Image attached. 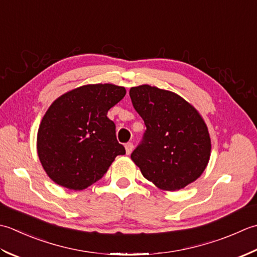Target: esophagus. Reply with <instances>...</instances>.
Segmentation results:
<instances>
[{"label":"esophagus","instance_id":"1","mask_svg":"<svg viewBox=\"0 0 257 257\" xmlns=\"http://www.w3.org/2000/svg\"><path fill=\"white\" fill-rule=\"evenodd\" d=\"M133 149H134V146H133V143H131V142H128V143H126V144H125V152H126V154H127V155H130L131 153H132V151H133Z\"/></svg>","mask_w":257,"mask_h":257}]
</instances>
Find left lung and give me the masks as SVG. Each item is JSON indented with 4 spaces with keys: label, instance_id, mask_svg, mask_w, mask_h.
<instances>
[{
    "label": "left lung",
    "instance_id": "left-lung-1",
    "mask_svg": "<svg viewBox=\"0 0 257 257\" xmlns=\"http://www.w3.org/2000/svg\"><path fill=\"white\" fill-rule=\"evenodd\" d=\"M133 106L146 131L131 154L146 180L162 191H177L202 175L211 138L202 115L179 94L143 84L131 87Z\"/></svg>",
    "mask_w": 257,
    "mask_h": 257
}]
</instances>
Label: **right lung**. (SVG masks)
I'll return each instance as SVG.
<instances>
[{"label": "right lung", "mask_w": 257, "mask_h": 257, "mask_svg": "<svg viewBox=\"0 0 257 257\" xmlns=\"http://www.w3.org/2000/svg\"><path fill=\"white\" fill-rule=\"evenodd\" d=\"M125 94L123 86L98 83L76 87L51 104L40 124L36 149L57 185L85 190L102 179L117 155L125 154L107 117Z\"/></svg>", "instance_id": "obj_1"}]
</instances>
